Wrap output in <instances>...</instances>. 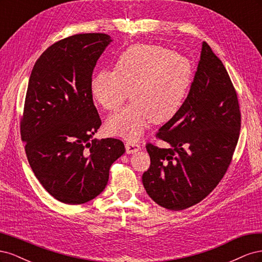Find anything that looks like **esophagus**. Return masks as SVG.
<instances>
[{
	"label": "esophagus",
	"mask_w": 262,
	"mask_h": 262,
	"mask_svg": "<svg viewBox=\"0 0 262 262\" xmlns=\"http://www.w3.org/2000/svg\"><path fill=\"white\" fill-rule=\"evenodd\" d=\"M125 149H126V153H128V154H134V153L139 152V150L141 149V145L138 144L137 142L128 141L125 143Z\"/></svg>",
	"instance_id": "34e87169"
}]
</instances>
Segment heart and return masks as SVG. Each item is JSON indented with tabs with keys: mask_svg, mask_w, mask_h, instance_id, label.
I'll return each mask as SVG.
<instances>
[{
	"mask_svg": "<svg viewBox=\"0 0 262 262\" xmlns=\"http://www.w3.org/2000/svg\"><path fill=\"white\" fill-rule=\"evenodd\" d=\"M192 64L186 55L157 45H134L116 61L115 71L100 70L91 78L94 99L116 110L129 97V105L110 116V134L139 140L153 120L171 119L191 82Z\"/></svg>",
	"mask_w": 262,
	"mask_h": 262,
	"instance_id": "b5f03b06",
	"label": "heart"
}]
</instances>
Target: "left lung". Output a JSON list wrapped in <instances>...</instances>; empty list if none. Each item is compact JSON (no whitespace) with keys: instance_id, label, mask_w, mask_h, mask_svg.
<instances>
[{"instance_id":"obj_1","label":"left lung","mask_w":262,"mask_h":262,"mask_svg":"<svg viewBox=\"0 0 262 262\" xmlns=\"http://www.w3.org/2000/svg\"><path fill=\"white\" fill-rule=\"evenodd\" d=\"M239 130V105L231 78L203 41L187 98L157 132L169 147L146 144L150 166L142 182L150 199L171 211L202 201L226 172Z\"/></svg>"}]
</instances>
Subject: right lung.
<instances>
[{
	"instance_id": "right-lung-1",
	"label": "right lung",
	"mask_w": 262,
	"mask_h": 262,
	"mask_svg": "<svg viewBox=\"0 0 262 262\" xmlns=\"http://www.w3.org/2000/svg\"><path fill=\"white\" fill-rule=\"evenodd\" d=\"M112 42L97 33L62 39L39 57L29 77L21 140L36 178L63 203L82 204L100 194L110 166L125 152L120 140L93 139L101 120L91 78Z\"/></svg>"
}]
</instances>
